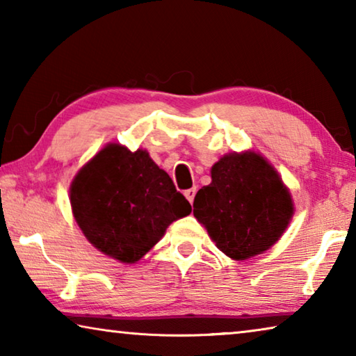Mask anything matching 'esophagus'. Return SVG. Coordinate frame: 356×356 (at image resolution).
Masks as SVG:
<instances>
[{
	"label": "esophagus",
	"mask_w": 356,
	"mask_h": 356,
	"mask_svg": "<svg viewBox=\"0 0 356 356\" xmlns=\"http://www.w3.org/2000/svg\"><path fill=\"white\" fill-rule=\"evenodd\" d=\"M185 197L190 202H193V200H195V195H196V188H190V190H185Z\"/></svg>",
	"instance_id": "esophagus-1"
}]
</instances>
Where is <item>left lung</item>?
Returning a JSON list of instances; mask_svg holds the SVG:
<instances>
[{
    "instance_id": "1",
    "label": "left lung",
    "mask_w": 356,
    "mask_h": 356,
    "mask_svg": "<svg viewBox=\"0 0 356 356\" xmlns=\"http://www.w3.org/2000/svg\"><path fill=\"white\" fill-rule=\"evenodd\" d=\"M193 215L218 250L245 261L278 242L291 222L293 202L275 168L248 150L216 161L212 182L196 193Z\"/></svg>"
}]
</instances>
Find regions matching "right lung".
<instances>
[{
	"instance_id": "right-lung-1",
	"label": "right lung",
	"mask_w": 356,
	"mask_h": 356,
	"mask_svg": "<svg viewBox=\"0 0 356 356\" xmlns=\"http://www.w3.org/2000/svg\"><path fill=\"white\" fill-rule=\"evenodd\" d=\"M75 221L104 254L135 264L191 212L190 202L146 150L108 144L70 185Z\"/></svg>"
}]
</instances>
